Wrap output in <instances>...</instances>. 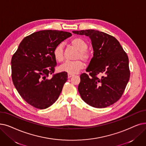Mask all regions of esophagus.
Returning a JSON list of instances; mask_svg holds the SVG:
<instances>
[{
	"instance_id": "esophagus-1",
	"label": "esophagus",
	"mask_w": 146,
	"mask_h": 146,
	"mask_svg": "<svg viewBox=\"0 0 146 146\" xmlns=\"http://www.w3.org/2000/svg\"><path fill=\"white\" fill-rule=\"evenodd\" d=\"M73 76V74H68V78H70L72 77Z\"/></svg>"
}]
</instances>
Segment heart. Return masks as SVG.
<instances>
[{"mask_svg": "<svg viewBox=\"0 0 146 146\" xmlns=\"http://www.w3.org/2000/svg\"><path fill=\"white\" fill-rule=\"evenodd\" d=\"M70 43L72 45L78 50V54L76 55V59L82 60L85 63L90 62L91 60V55L87 51L88 48L87 42L80 37H75L70 41ZM53 55L56 61L61 62L64 60V49H63V45L62 44H59L55 47L53 50ZM83 67V62L80 60H77L64 62L60 67L59 70L62 72L74 74L78 73Z\"/></svg>", "mask_w": 146, "mask_h": 146, "instance_id": "obj_1", "label": "heart"}]
</instances>
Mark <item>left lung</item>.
I'll list each match as a JSON object with an SVG mask.
<instances>
[{
  "label": "left lung",
  "instance_id": "8db88e82",
  "mask_svg": "<svg viewBox=\"0 0 146 146\" xmlns=\"http://www.w3.org/2000/svg\"><path fill=\"white\" fill-rule=\"evenodd\" d=\"M89 36L93 57L82 73L78 91L86 103L96 108H105L116 103L125 90L130 78L128 56L113 36L95 30L73 31ZM102 76L99 78L97 75Z\"/></svg>",
  "mask_w": 146,
  "mask_h": 146
}]
</instances>
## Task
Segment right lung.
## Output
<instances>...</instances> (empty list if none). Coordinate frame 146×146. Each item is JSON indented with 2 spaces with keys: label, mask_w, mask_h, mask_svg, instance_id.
<instances>
[{
  "label": "right lung",
  "mask_w": 146,
  "mask_h": 146,
  "mask_svg": "<svg viewBox=\"0 0 146 146\" xmlns=\"http://www.w3.org/2000/svg\"><path fill=\"white\" fill-rule=\"evenodd\" d=\"M72 35L58 30H41L24 37L11 60L12 79L21 97L30 105L45 109L57 100L67 73L54 72L55 47Z\"/></svg>",
  "instance_id": "1"
}]
</instances>
